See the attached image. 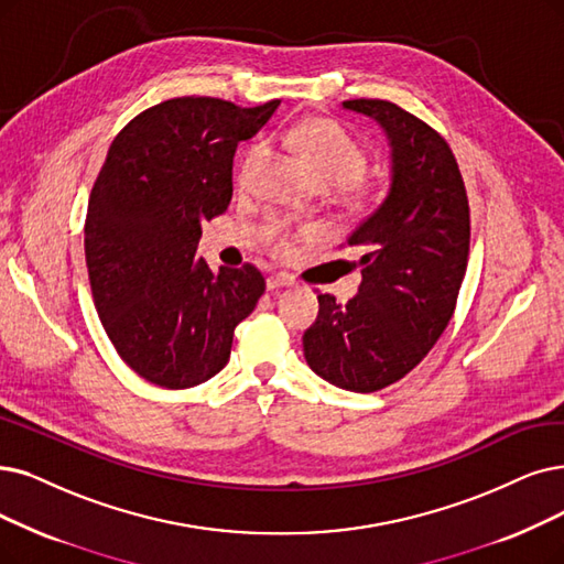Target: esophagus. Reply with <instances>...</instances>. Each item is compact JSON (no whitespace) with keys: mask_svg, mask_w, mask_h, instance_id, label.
Instances as JSON below:
<instances>
[{"mask_svg":"<svg viewBox=\"0 0 564 564\" xmlns=\"http://www.w3.org/2000/svg\"><path fill=\"white\" fill-rule=\"evenodd\" d=\"M294 284V278L291 275H284V273H275V275H270L268 280H265V286L273 291V289H284V286H291Z\"/></svg>","mask_w":564,"mask_h":564,"instance_id":"esophagus-1","label":"esophagus"}]
</instances>
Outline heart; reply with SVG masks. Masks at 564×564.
<instances>
[{"label":"heart","instance_id":"heart-1","mask_svg":"<svg viewBox=\"0 0 564 564\" xmlns=\"http://www.w3.org/2000/svg\"><path fill=\"white\" fill-rule=\"evenodd\" d=\"M282 141L289 150H294L301 162L307 166L314 183L322 189H349L368 171V154L360 148L351 133L330 118H305L296 124H291ZM268 160V150L263 143H254L247 148L236 169V180L240 189L254 187L257 177ZM273 231L280 229V224H270ZM280 250H286L289 242L284 238L278 240Z\"/></svg>","mask_w":564,"mask_h":564}]
</instances>
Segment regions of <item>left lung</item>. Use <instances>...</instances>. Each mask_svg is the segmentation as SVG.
Instances as JSON below:
<instances>
[{
	"label": "left lung",
	"instance_id": "1",
	"mask_svg": "<svg viewBox=\"0 0 564 564\" xmlns=\"http://www.w3.org/2000/svg\"><path fill=\"white\" fill-rule=\"evenodd\" d=\"M343 108L384 129L391 185L381 206L347 238L358 247V294L340 305L319 294L305 335L307 366L354 393L384 389L414 370L456 310L469 254V206L448 143L423 120L381 99Z\"/></svg>",
	"mask_w": 564,
	"mask_h": 564
}]
</instances>
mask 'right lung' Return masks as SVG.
<instances>
[{
  "label": "right lung",
  "mask_w": 564,
  "mask_h": 564,
  "mask_svg": "<svg viewBox=\"0 0 564 564\" xmlns=\"http://www.w3.org/2000/svg\"><path fill=\"white\" fill-rule=\"evenodd\" d=\"M278 106L171 99L133 118L108 150L87 204V275L112 347L150 384L189 389L215 377L265 291L254 265L213 273L196 247L200 221L231 204L238 143Z\"/></svg>",
  "instance_id": "obj_1"
}]
</instances>
